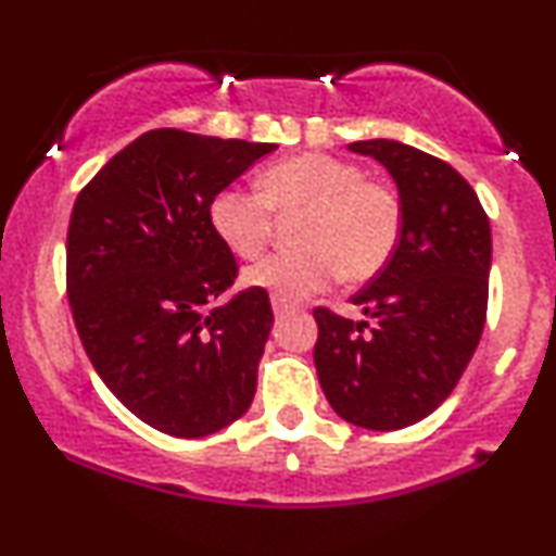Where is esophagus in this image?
Returning <instances> with one entry per match:
<instances>
[{
  "label": "esophagus",
  "mask_w": 556,
  "mask_h": 556,
  "mask_svg": "<svg viewBox=\"0 0 556 556\" xmlns=\"http://www.w3.org/2000/svg\"><path fill=\"white\" fill-rule=\"evenodd\" d=\"M271 307H274V316H277V318H282L285 313L292 311V305H287V303H282V300H277V298L271 300Z\"/></svg>",
  "instance_id": "esophagus-1"
}]
</instances>
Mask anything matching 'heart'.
<instances>
[{"instance_id":"1","label":"heart","mask_w":556,"mask_h":556,"mask_svg":"<svg viewBox=\"0 0 556 556\" xmlns=\"http://www.w3.org/2000/svg\"><path fill=\"white\" fill-rule=\"evenodd\" d=\"M298 243L245 271V285L282 303L311 298L344 274L365 282L396 253L404 210L393 189L363 178L357 165L320 152L274 163L261 176V191L227 186L212 197L214 236L238 258H256L271 240L274 212H303Z\"/></svg>"}]
</instances>
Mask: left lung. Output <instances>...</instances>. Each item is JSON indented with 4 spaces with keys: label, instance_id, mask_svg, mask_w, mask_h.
I'll list each match as a JSON object with an SVG mask.
<instances>
[{
    "label": "left lung",
    "instance_id": "obj_1",
    "mask_svg": "<svg viewBox=\"0 0 556 556\" xmlns=\"http://www.w3.org/2000/svg\"><path fill=\"white\" fill-rule=\"evenodd\" d=\"M350 150L391 173L404 225L383 271L352 298L365 320L313 311V359L339 417L388 432L432 414L464 376L486 320L492 230L469 180L443 160L396 139Z\"/></svg>",
    "mask_w": 556,
    "mask_h": 556
}]
</instances>
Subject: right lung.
<instances>
[{"label": "right lung", "mask_w": 556, "mask_h": 556, "mask_svg": "<svg viewBox=\"0 0 556 556\" xmlns=\"http://www.w3.org/2000/svg\"><path fill=\"white\" fill-rule=\"evenodd\" d=\"M277 144L155 129L79 191L66 232V298L83 346L134 417L204 438L249 412L269 339L256 287L210 307L238 277L214 236L212 197Z\"/></svg>", "instance_id": "obj_1"}]
</instances>
